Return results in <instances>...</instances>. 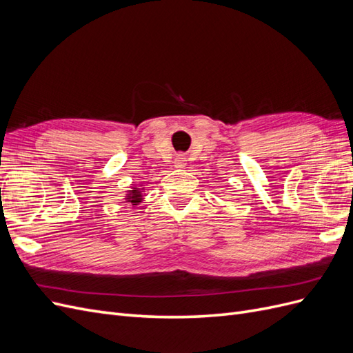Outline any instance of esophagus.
Wrapping results in <instances>:
<instances>
[{
    "label": "esophagus",
    "mask_w": 353,
    "mask_h": 353,
    "mask_svg": "<svg viewBox=\"0 0 353 353\" xmlns=\"http://www.w3.org/2000/svg\"><path fill=\"white\" fill-rule=\"evenodd\" d=\"M185 165H187V160H185V156L184 154H178L176 157H175V162H174V166L175 168H185Z\"/></svg>",
    "instance_id": "obj_1"
}]
</instances>
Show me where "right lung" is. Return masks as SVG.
Listing matches in <instances>:
<instances>
[{
    "label": "right lung",
    "instance_id": "right-lung-1",
    "mask_svg": "<svg viewBox=\"0 0 353 353\" xmlns=\"http://www.w3.org/2000/svg\"><path fill=\"white\" fill-rule=\"evenodd\" d=\"M144 193H145L144 185H138V187L134 185V187H131V190L126 191V194L123 196V199H125L126 203H130L132 208H135L144 200Z\"/></svg>",
    "mask_w": 353,
    "mask_h": 353
}]
</instances>
